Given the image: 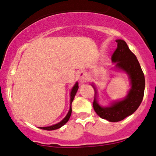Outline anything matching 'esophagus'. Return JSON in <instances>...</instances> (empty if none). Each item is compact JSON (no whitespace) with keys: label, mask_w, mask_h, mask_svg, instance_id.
Masks as SVG:
<instances>
[{"label":"esophagus","mask_w":156,"mask_h":156,"mask_svg":"<svg viewBox=\"0 0 156 156\" xmlns=\"http://www.w3.org/2000/svg\"><path fill=\"white\" fill-rule=\"evenodd\" d=\"M77 78L78 80H80V83H84L85 80H87V74L84 72H79V74H77Z\"/></svg>","instance_id":"obj_1"}]
</instances>
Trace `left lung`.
Listing matches in <instances>:
<instances>
[{"mask_svg": "<svg viewBox=\"0 0 156 156\" xmlns=\"http://www.w3.org/2000/svg\"><path fill=\"white\" fill-rule=\"evenodd\" d=\"M117 48L112 55V60L115 63L114 69L124 72L129 76L131 89L124 99L114 101L108 106H101L97 101V89L91 85L95 91L93 107L98 116L110 122H118L133 114L139 107L144 98L145 76L136 55L129 50L126 42L116 40Z\"/></svg>", "mask_w": 156, "mask_h": 156, "instance_id": "8db88e82", "label": "left lung"}]
</instances>
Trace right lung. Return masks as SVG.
<instances>
[{"label": "right lung", "mask_w": 156, "mask_h": 156, "mask_svg": "<svg viewBox=\"0 0 156 156\" xmlns=\"http://www.w3.org/2000/svg\"><path fill=\"white\" fill-rule=\"evenodd\" d=\"M79 89V86H78V82H76L75 84L74 85V87H72L71 92H70V107H69V110L67 114L66 115V116L60 122L56 123V124L52 125L50 126H46V127H39V129H43V130H47V131H52V130H56L58 129L59 128H61L62 126L65 124L66 123L69 121V119L70 118V116H71L72 114V103L73 101V100L74 99V97H75L76 91H77Z\"/></svg>", "instance_id": "add662e5"}]
</instances>
